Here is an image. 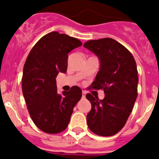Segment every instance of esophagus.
<instances>
[{
	"instance_id": "34e87169",
	"label": "esophagus",
	"mask_w": 159,
	"mask_h": 159,
	"mask_svg": "<svg viewBox=\"0 0 159 159\" xmlns=\"http://www.w3.org/2000/svg\"><path fill=\"white\" fill-rule=\"evenodd\" d=\"M86 97V92H82V98H85Z\"/></svg>"
}]
</instances>
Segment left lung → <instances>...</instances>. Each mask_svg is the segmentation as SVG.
<instances>
[{
	"instance_id": "8db88e82",
	"label": "left lung",
	"mask_w": 159,
	"mask_h": 159,
	"mask_svg": "<svg viewBox=\"0 0 159 159\" xmlns=\"http://www.w3.org/2000/svg\"><path fill=\"white\" fill-rule=\"evenodd\" d=\"M84 46L97 56L100 63L91 88L103 89L105 94L103 99L86 95L92 103L87 116L88 126L97 135H114L126 124L137 98L135 60L124 46L111 38L88 40Z\"/></svg>"
}]
</instances>
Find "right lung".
<instances>
[{
    "label": "right lung",
    "mask_w": 159,
    "mask_h": 159,
    "mask_svg": "<svg viewBox=\"0 0 159 159\" xmlns=\"http://www.w3.org/2000/svg\"><path fill=\"white\" fill-rule=\"evenodd\" d=\"M82 45L76 38L58 32L38 40L25 61L22 92L33 123L42 131L57 134L67 128L73 108L82 97L77 86L69 92H57L56 77L65 73L68 53Z\"/></svg>",
    "instance_id": "right-lung-1"
}]
</instances>
